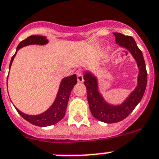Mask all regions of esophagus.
I'll list each match as a JSON object with an SVG mask.
<instances>
[{"instance_id": "1", "label": "esophagus", "mask_w": 159, "mask_h": 159, "mask_svg": "<svg viewBox=\"0 0 159 159\" xmlns=\"http://www.w3.org/2000/svg\"><path fill=\"white\" fill-rule=\"evenodd\" d=\"M77 79L79 82H82L84 81L83 74L81 71H77Z\"/></svg>"}]
</instances>
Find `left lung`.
I'll list each match as a JSON object with an SVG mask.
<instances>
[{
	"mask_svg": "<svg viewBox=\"0 0 159 159\" xmlns=\"http://www.w3.org/2000/svg\"><path fill=\"white\" fill-rule=\"evenodd\" d=\"M113 35L115 36L116 42L127 49L132 54L137 62L140 73L138 77L137 87L127 98V100L119 106H113L105 103L98 91L96 78L89 73L84 75V84L86 87L87 100L91 114L99 121L106 123H114L125 119L140 103L147 85V71L144 57L133 37L118 33H114Z\"/></svg>",
	"mask_w": 159,
	"mask_h": 159,
	"instance_id": "8db88e82",
	"label": "left lung"
}]
</instances>
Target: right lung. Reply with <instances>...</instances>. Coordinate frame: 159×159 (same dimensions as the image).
<instances>
[{
  "label": "right lung",
  "instance_id": "right-lung-1",
  "mask_svg": "<svg viewBox=\"0 0 159 159\" xmlns=\"http://www.w3.org/2000/svg\"><path fill=\"white\" fill-rule=\"evenodd\" d=\"M48 40L46 39V37L43 36H30L27 37L25 40L22 41L19 44L17 47L16 52L12 56L11 60H10V68L12 64L13 59L16 55L17 51L23 46H28V45H33V44H37V45H44L47 43ZM77 83V76L76 74H73V76H70L68 77H65L61 82L60 86H59V92L56 97V100L52 104V106L45 113L39 114V115H27L25 113H22L19 109L16 110L18 113L24 117V119L27 120L28 122H30L35 126H47L50 125H54L57 123L60 120L63 119V117L65 115L66 112L67 105H68V99L70 93L73 90V86Z\"/></svg>",
  "mask_w": 159,
  "mask_h": 159
}]
</instances>
